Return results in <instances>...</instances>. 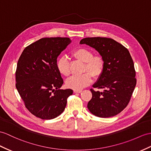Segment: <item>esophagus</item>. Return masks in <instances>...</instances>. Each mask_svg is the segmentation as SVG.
Segmentation results:
<instances>
[{
    "instance_id": "34e87169",
    "label": "esophagus",
    "mask_w": 151,
    "mask_h": 151,
    "mask_svg": "<svg viewBox=\"0 0 151 151\" xmlns=\"http://www.w3.org/2000/svg\"><path fill=\"white\" fill-rule=\"evenodd\" d=\"M82 91V90H73V92L76 93H79Z\"/></svg>"
}]
</instances>
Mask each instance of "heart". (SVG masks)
<instances>
[{
  "label": "heart",
  "mask_w": 151,
  "mask_h": 151,
  "mask_svg": "<svg viewBox=\"0 0 151 151\" xmlns=\"http://www.w3.org/2000/svg\"><path fill=\"white\" fill-rule=\"evenodd\" d=\"M73 56L76 59L85 63L84 73L80 76H73L66 81V86L73 90H81L89 85L91 81V75L93 78H98L102 73L105 67L104 58L99 55L93 56L91 50L79 48L73 51ZM57 68L61 75L67 77L70 74V66L67 58L63 56L57 61ZM90 73V75L89 74Z\"/></svg>",
  "instance_id": "1"
}]
</instances>
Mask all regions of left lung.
Returning a JSON list of instances; mask_svg holds the SVG:
<instances>
[{"label":"left lung","mask_w":151,"mask_h":151,"mask_svg":"<svg viewBox=\"0 0 151 151\" xmlns=\"http://www.w3.org/2000/svg\"><path fill=\"white\" fill-rule=\"evenodd\" d=\"M79 43L93 48L105 62L103 72L93 85L104 91L90 89L92 98L88 102V109L101 118L116 115L127 106L137 84L134 63L129 52L111 38H85Z\"/></svg>","instance_id":"1"}]
</instances>
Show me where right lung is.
<instances>
[{
    "instance_id": "right-lung-1",
    "label": "right lung",
    "mask_w": 151,
    "mask_h": 151,
    "mask_svg": "<svg viewBox=\"0 0 151 151\" xmlns=\"http://www.w3.org/2000/svg\"><path fill=\"white\" fill-rule=\"evenodd\" d=\"M71 42L69 38H44L24 49L18 61L16 88L25 107L44 120L63 112L71 89L61 90L63 84L57 68V58Z\"/></svg>"
}]
</instances>
